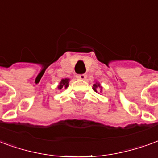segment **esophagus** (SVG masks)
Wrapping results in <instances>:
<instances>
[{
  "instance_id": "obj_1",
  "label": "esophagus",
  "mask_w": 158,
  "mask_h": 158,
  "mask_svg": "<svg viewBox=\"0 0 158 158\" xmlns=\"http://www.w3.org/2000/svg\"><path fill=\"white\" fill-rule=\"evenodd\" d=\"M77 77L78 79H80V80H85L86 78H87V75L86 74H80V75H77Z\"/></svg>"
}]
</instances>
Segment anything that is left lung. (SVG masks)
<instances>
[{"mask_svg":"<svg viewBox=\"0 0 158 158\" xmlns=\"http://www.w3.org/2000/svg\"><path fill=\"white\" fill-rule=\"evenodd\" d=\"M98 87H100V85L98 83H95V84H93V90L95 91V92H97V88Z\"/></svg>","mask_w":158,"mask_h":158,"instance_id":"1","label":"left lung"}]
</instances>
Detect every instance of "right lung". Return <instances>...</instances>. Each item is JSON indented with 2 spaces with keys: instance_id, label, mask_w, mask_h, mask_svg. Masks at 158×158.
I'll use <instances>...</instances> for the list:
<instances>
[{
  "instance_id": "right-lung-1",
  "label": "right lung",
  "mask_w": 158,
  "mask_h": 158,
  "mask_svg": "<svg viewBox=\"0 0 158 158\" xmlns=\"http://www.w3.org/2000/svg\"><path fill=\"white\" fill-rule=\"evenodd\" d=\"M68 83H69V79H62L61 81H60V83L59 85V89H61L62 87H65V88L68 87Z\"/></svg>"
}]
</instances>
